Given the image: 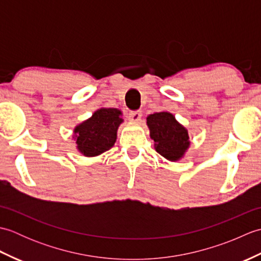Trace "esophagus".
<instances>
[{"label":"esophagus","mask_w":261,"mask_h":261,"mask_svg":"<svg viewBox=\"0 0 261 261\" xmlns=\"http://www.w3.org/2000/svg\"><path fill=\"white\" fill-rule=\"evenodd\" d=\"M141 116H142V113L140 111H134V112L129 113V120L131 122H134V123H137V122H139L141 120Z\"/></svg>","instance_id":"obj_1"}]
</instances>
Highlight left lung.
Here are the masks:
<instances>
[{
  "mask_svg": "<svg viewBox=\"0 0 261 261\" xmlns=\"http://www.w3.org/2000/svg\"><path fill=\"white\" fill-rule=\"evenodd\" d=\"M147 125L153 140L154 150L169 162H179L191 147L186 127L168 111L147 116Z\"/></svg>",
  "mask_w": 261,
  "mask_h": 261,
  "instance_id": "obj_1",
  "label": "left lung"
}]
</instances>
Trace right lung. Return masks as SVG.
<instances>
[{"instance_id": "add662e5", "label": "right lung", "mask_w": 261, "mask_h": 261, "mask_svg": "<svg viewBox=\"0 0 261 261\" xmlns=\"http://www.w3.org/2000/svg\"><path fill=\"white\" fill-rule=\"evenodd\" d=\"M122 111L114 108H99L91 118L74 127L73 139L77 151L84 157H96L110 150L118 137Z\"/></svg>"}]
</instances>
